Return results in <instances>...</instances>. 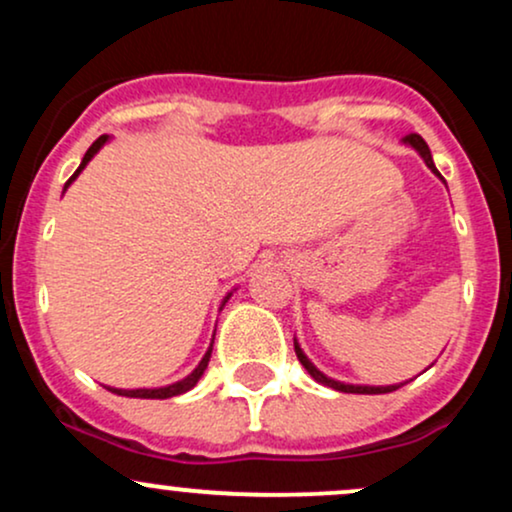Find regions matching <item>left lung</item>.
<instances>
[{"mask_svg":"<svg viewBox=\"0 0 512 512\" xmlns=\"http://www.w3.org/2000/svg\"><path fill=\"white\" fill-rule=\"evenodd\" d=\"M404 144H409L411 149L416 151V154H419L421 158H424V163L428 168L433 170V173L438 175L440 180H443V175L438 173V168H436V163H433V156H431V149H428V144L424 142V139L419 137V134H409V137H404ZM445 182V180H443ZM293 349H296V356H298V361L303 363V368L308 370L310 375H313V378L317 380V383H322V385H327V387H332V390H339V392H351V395H385V392H395V390H399V387H402L404 383H399V385H349V383H339V380H332V378H327L325 373H322V370H317L313 363H310V358L303 354V349H301V344L296 342V339H293Z\"/></svg>","mask_w":512,"mask_h":512,"instance_id":"left-lung-1","label":"left lung"}]
</instances>
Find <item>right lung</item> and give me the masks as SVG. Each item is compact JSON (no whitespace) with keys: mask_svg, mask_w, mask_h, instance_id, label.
Segmentation results:
<instances>
[{"mask_svg":"<svg viewBox=\"0 0 512 512\" xmlns=\"http://www.w3.org/2000/svg\"><path fill=\"white\" fill-rule=\"evenodd\" d=\"M108 134H103V137H98L96 142H93L91 146H88V151L84 154V158H81V166L76 168V173L72 175V178H69L67 182H64V190H67L69 185H72V182L79 178V173L81 170L86 168V163L91 161L93 156L98 154V151H101V146L108 142ZM228 298H231V293H228L226 298H223V303H221V308L223 305L228 303ZM211 346H214V342L209 344V349H207V354H204V358L202 361H199V366L192 370L190 375H187V378H182V380H178V383H173V385H166V387H156V390H120V387H108L110 392H115V395H122V397H137V399H168V397H175V395H182V392H187V390H192V387H195L197 383H199V378H202L204 375V370H207V366H209V358H211Z\"/></svg>","mask_w":512,"mask_h":512,"instance_id":"right-lung-1","label":"right lung"}]
</instances>
